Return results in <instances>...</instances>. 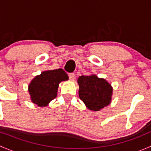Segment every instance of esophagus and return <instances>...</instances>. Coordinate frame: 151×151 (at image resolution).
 Wrapping results in <instances>:
<instances>
[{"mask_svg": "<svg viewBox=\"0 0 151 151\" xmlns=\"http://www.w3.org/2000/svg\"><path fill=\"white\" fill-rule=\"evenodd\" d=\"M68 77H69L70 80H74V79L76 78V76L74 73H69V74H68Z\"/></svg>", "mask_w": 151, "mask_h": 151, "instance_id": "34e87169", "label": "esophagus"}]
</instances>
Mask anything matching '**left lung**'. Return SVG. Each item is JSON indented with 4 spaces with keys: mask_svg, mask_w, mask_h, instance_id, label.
I'll return each instance as SVG.
<instances>
[{
    "mask_svg": "<svg viewBox=\"0 0 151 151\" xmlns=\"http://www.w3.org/2000/svg\"><path fill=\"white\" fill-rule=\"evenodd\" d=\"M77 83L80 99L89 109L99 111L110 104L112 88L104 79L99 78L95 74L83 75Z\"/></svg>",
    "mask_w": 151,
    "mask_h": 151,
    "instance_id": "1",
    "label": "left lung"
}]
</instances>
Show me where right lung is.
Listing matches in <instances>:
<instances>
[{
    "mask_svg": "<svg viewBox=\"0 0 151 151\" xmlns=\"http://www.w3.org/2000/svg\"><path fill=\"white\" fill-rule=\"evenodd\" d=\"M68 80V75L62 68L42 72L33 79L28 86L32 102L39 106H47L57 96L59 83Z\"/></svg>",
    "mask_w": 151,
    "mask_h": 151,
    "instance_id": "add662e5",
    "label": "right lung"
}]
</instances>
